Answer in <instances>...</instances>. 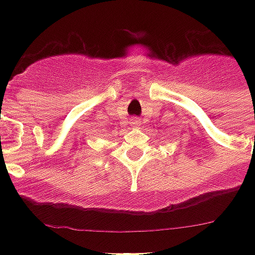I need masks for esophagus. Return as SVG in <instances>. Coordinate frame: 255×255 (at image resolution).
<instances>
[{
    "label": "esophagus",
    "mask_w": 255,
    "mask_h": 255,
    "mask_svg": "<svg viewBox=\"0 0 255 255\" xmlns=\"http://www.w3.org/2000/svg\"><path fill=\"white\" fill-rule=\"evenodd\" d=\"M139 124H140V119H137V118H133V119H132V126H133V127H137Z\"/></svg>",
    "instance_id": "esophagus-1"
}]
</instances>
